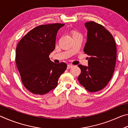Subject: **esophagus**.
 <instances>
[{"mask_svg": "<svg viewBox=\"0 0 128 128\" xmlns=\"http://www.w3.org/2000/svg\"><path fill=\"white\" fill-rule=\"evenodd\" d=\"M73 66H72V65L68 64V66H67V69H70V68H72Z\"/></svg>", "mask_w": 128, "mask_h": 128, "instance_id": "1", "label": "esophagus"}]
</instances>
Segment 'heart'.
<instances>
[{
	"instance_id": "heart-1",
	"label": "heart",
	"mask_w": 128,
	"mask_h": 128,
	"mask_svg": "<svg viewBox=\"0 0 128 128\" xmlns=\"http://www.w3.org/2000/svg\"><path fill=\"white\" fill-rule=\"evenodd\" d=\"M78 34V33H77V32H76V31H73L72 32V36H74V35H76V34Z\"/></svg>"
}]
</instances>
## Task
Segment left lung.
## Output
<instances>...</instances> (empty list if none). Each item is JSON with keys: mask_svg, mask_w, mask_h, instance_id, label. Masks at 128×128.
I'll list each match as a JSON object with an SVG mask.
<instances>
[{"mask_svg": "<svg viewBox=\"0 0 128 128\" xmlns=\"http://www.w3.org/2000/svg\"><path fill=\"white\" fill-rule=\"evenodd\" d=\"M87 41L84 51L89 56L88 66L78 65L81 72L78 80L90 92L104 88L113 76L116 61V45L112 34L94 21L85 24Z\"/></svg>", "mask_w": 128, "mask_h": 128, "instance_id": "1", "label": "left lung"}]
</instances>
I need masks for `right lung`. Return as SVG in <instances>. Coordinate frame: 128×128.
Returning <instances> with one entry per match:
<instances>
[{
    "mask_svg": "<svg viewBox=\"0 0 128 128\" xmlns=\"http://www.w3.org/2000/svg\"><path fill=\"white\" fill-rule=\"evenodd\" d=\"M64 24L41 25L23 36L16 47V62L21 81L34 94L43 95L55 88L67 65L52 62L49 55L55 48L56 34Z\"/></svg>",
    "mask_w": 128,
    "mask_h": 128,
    "instance_id": "obj_1",
    "label": "right lung"
}]
</instances>
